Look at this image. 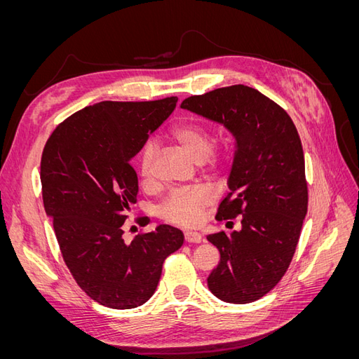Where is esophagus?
<instances>
[{
  "instance_id": "esophagus-1",
  "label": "esophagus",
  "mask_w": 359,
  "mask_h": 359,
  "mask_svg": "<svg viewBox=\"0 0 359 359\" xmlns=\"http://www.w3.org/2000/svg\"><path fill=\"white\" fill-rule=\"evenodd\" d=\"M184 240L190 244H199V243H202V233L187 231V232H184Z\"/></svg>"
}]
</instances>
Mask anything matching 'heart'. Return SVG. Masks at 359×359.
Returning <instances> with one entry per match:
<instances>
[{"instance_id":"1","label":"heart","mask_w":359,"mask_h":359,"mask_svg":"<svg viewBox=\"0 0 359 359\" xmlns=\"http://www.w3.org/2000/svg\"><path fill=\"white\" fill-rule=\"evenodd\" d=\"M172 142L180 145L186 153L208 169L215 170L222 165V156L212 153V132L199 123H181L169 132ZM156 157L154 144H145L139 156V173L144 181H148L153 173V161ZM212 201L211 193L206 189L172 191L158 206L160 219L172 224L194 226L198 224L202 211Z\"/></svg>"}]
</instances>
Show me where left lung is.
<instances>
[{"label": "left lung", "mask_w": 359, "mask_h": 359, "mask_svg": "<svg viewBox=\"0 0 359 359\" xmlns=\"http://www.w3.org/2000/svg\"><path fill=\"white\" fill-rule=\"evenodd\" d=\"M181 107L223 124L236 140L227 181L231 193L215 219L241 215V229L206 236L220 252L208 287L224 302H253L285 276L307 214L306 165L297 127L283 107L245 85L191 95Z\"/></svg>", "instance_id": "obj_1"}]
</instances>
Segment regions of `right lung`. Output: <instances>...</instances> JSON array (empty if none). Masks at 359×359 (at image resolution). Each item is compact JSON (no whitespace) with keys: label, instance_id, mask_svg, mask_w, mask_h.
<instances>
[{"label":"right lung","instance_id":"add662e5","mask_svg":"<svg viewBox=\"0 0 359 359\" xmlns=\"http://www.w3.org/2000/svg\"><path fill=\"white\" fill-rule=\"evenodd\" d=\"M177 102L166 97L86 106L64 119L43 149V205L53 219L64 262L86 295L109 309L147 302L165 259L184 243L182 232L169 224L140 233L130 244L123 240L127 211L139 191L130 160Z\"/></svg>","mask_w":359,"mask_h":359}]
</instances>
